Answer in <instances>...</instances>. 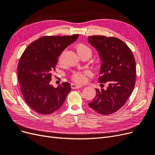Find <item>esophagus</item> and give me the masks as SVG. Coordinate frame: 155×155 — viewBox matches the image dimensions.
I'll return each mask as SVG.
<instances>
[{
    "instance_id": "obj_1",
    "label": "esophagus",
    "mask_w": 155,
    "mask_h": 155,
    "mask_svg": "<svg viewBox=\"0 0 155 155\" xmlns=\"http://www.w3.org/2000/svg\"><path fill=\"white\" fill-rule=\"evenodd\" d=\"M71 87L73 89H78V88H80L82 87L81 85H78V84H75V83H72L71 84Z\"/></svg>"
}]
</instances>
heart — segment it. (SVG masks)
<instances>
[{"label": "heart", "mask_w": 155, "mask_h": 155, "mask_svg": "<svg viewBox=\"0 0 155 155\" xmlns=\"http://www.w3.org/2000/svg\"><path fill=\"white\" fill-rule=\"evenodd\" d=\"M76 50L78 55L79 57H82L83 55H88L91 57L92 55V50L85 44L79 43L76 46ZM66 52V50L62 51V53L60 54L58 58V63L59 64H62L63 63L64 56ZM88 74L87 72H74L72 75V78L74 81L77 83H83L86 80V76Z\"/></svg>", "instance_id": "b5f03b06"}]
</instances>
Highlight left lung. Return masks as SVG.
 Wrapping results in <instances>:
<instances>
[{
    "label": "left lung",
    "instance_id": "8db88e82",
    "mask_svg": "<svg viewBox=\"0 0 155 155\" xmlns=\"http://www.w3.org/2000/svg\"><path fill=\"white\" fill-rule=\"evenodd\" d=\"M88 41L101 61L98 80L108 85L107 89H96V97L88 105L103 115L114 113L125 105L134 89L137 73L134 55L128 46L116 37L93 35Z\"/></svg>",
    "mask_w": 155,
    "mask_h": 155
}]
</instances>
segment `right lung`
<instances>
[{
	"mask_svg": "<svg viewBox=\"0 0 155 155\" xmlns=\"http://www.w3.org/2000/svg\"><path fill=\"white\" fill-rule=\"evenodd\" d=\"M78 37V34L42 37L23 52L18 64V82L26 104L37 113L50 114L58 110L71 91L68 82L56 88L50 82L59 56Z\"/></svg>",
	"mask_w": 155,
	"mask_h": 155,
	"instance_id": "1",
	"label": "right lung"
}]
</instances>
